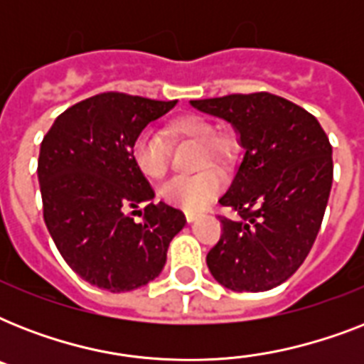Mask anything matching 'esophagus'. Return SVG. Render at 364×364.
Listing matches in <instances>:
<instances>
[{
    "instance_id": "obj_1",
    "label": "esophagus",
    "mask_w": 364,
    "mask_h": 364,
    "mask_svg": "<svg viewBox=\"0 0 364 364\" xmlns=\"http://www.w3.org/2000/svg\"><path fill=\"white\" fill-rule=\"evenodd\" d=\"M185 217H187L188 223H193L198 219V213H194V211H185Z\"/></svg>"
}]
</instances>
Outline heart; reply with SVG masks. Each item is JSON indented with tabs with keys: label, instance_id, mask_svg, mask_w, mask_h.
<instances>
[{
	"label": "heart",
	"instance_id": "heart-1",
	"mask_svg": "<svg viewBox=\"0 0 364 364\" xmlns=\"http://www.w3.org/2000/svg\"><path fill=\"white\" fill-rule=\"evenodd\" d=\"M166 137L176 143H193L198 149L194 168L227 170L238 153V143L227 132H217L215 122L198 113H185L171 119L164 128ZM132 162L143 176L160 181L168 173V153L162 139L153 132H141L130 149ZM221 191V181L213 171H200L191 177H177L162 187L160 198L187 211H200L210 205Z\"/></svg>",
	"mask_w": 364,
	"mask_h": 364
}]
</instances>
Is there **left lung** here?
<instances>
[{
  "mask_svg": "<svg viewBox=\"0 0 364 364\" xmlns=\"http://www.w3.org/2000/svg\"><path fill=\"white\" fill-rule=\"evenodd\" d=\"M232 122L243 159L219 204L221 238L205 257L211 276L232 291L259 293L299 270L321 228L333 187V147L317 119L270 92L193 100Z\"/></svg>",
  "mask_w": 364,
  "mask_h": 364,
  "instance_id": "1",
  "label": "left lung"
}]
</instances>
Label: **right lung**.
<instances>
[{
	"label": "right lung",
	"instance_id": "right-lung-1",
	"mask_svg": "<svg viewBox=\"0 0 364 364\" xmlns=\"http://www.w3.org/2000/svg\"><path fill=\"white\" fill-rule=\"evenodd\" d=\"M173 105L176 100L102 92L65 109L43 137V219L60 255L90 285L124 293L153 282L187 223L181 210L154 204L130 154L143 128ZM136 213L139 223L131 217Z\"/></svg>",
	"mask_w": 364,
	"mask_h": 364
}]
</instances>
